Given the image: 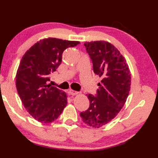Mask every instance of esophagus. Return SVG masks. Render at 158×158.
Wrapping results in <instances>:
<instances>
[{"label":"esophagus","instance_id":"34e87169","mask_svg":"<svg viewBox=\"0 0 158 158\" xmlns=\"http://www.w3.org/2000/svg\"><path fill=\"white\" fill-rule=\"evenodd\" d=\"M69 94H72V95H76L79 93L78 92H77V91H74V90H72V89L69 90Z\"/></svg>","mask_w":158,"mask_h":158}]
</instances>
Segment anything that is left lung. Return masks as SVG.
Listing matches in <instances>:
<instances>
[{"instance_id": "left-lung-1", "label": "left lung", "mask_w": 158, "mask_h": 158, "mask_svg": "<svg viewBox=\"0 0 158 158\" xmlns=\"http://www.w3.org/2000/svg\"><path fill=\"white\" fill-rule=\"evenodd\" d=\"M94 74L102 78L95 95L89 94V107L80 113L87 125L99 128L117 116L127 98L131 85L130 69L117 48L108 42L84 44Z\"/></svg>"}]
</instances>
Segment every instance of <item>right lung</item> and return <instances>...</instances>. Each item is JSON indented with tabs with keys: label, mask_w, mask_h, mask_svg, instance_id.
Returning a JSON list of instances; mask_svg holds the SVG:
<instances>
[{
	"label": "right lung",
	"mask_w": 158,
	"mask_h": 158,
	"mask_svg": "<svg viewBox=\"0 0 158 158\" xmlns=\"http://www.w3.org/2000/svg\"><path fill=\"white\" fill-rule=\"evenodd\" d=\"M79 41L48 38L38 41L22 57L15 85L28 113L41 123L56 120L67 104L66 93L50 85V75L61 63L62 54Z\"/></svg>",
	"instance_id": "obj_1"
}]
</instances>
